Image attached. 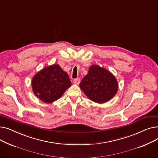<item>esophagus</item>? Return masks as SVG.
Instances as JSON below:
<instances>
[{
  "label": "esophagus",
  "mask_w": 158,
  "mask_h": 158,
  "mask_svg": "<svg viewBox=\"0 0 158 158\" xmlns=\"http://www.w3.org/2000/svg\"><path fill=\"white\" fill-rule=\"evenodd\" d=\"M73 82L75 85H79L80 83V79L77 78V79H75L73 81Z\"/></svg>",
  "instance_id": "34e87169"
}]
</instances>
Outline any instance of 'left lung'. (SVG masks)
Returning <instances> with one entry per match:
<instances>
[{
	"label": "left lung",
	"instance_id": "left-lung-1",
	"mask_svg": "<svg viewBox=\"0 0 158 158\" xmlns=\"http://www.w3.org/2000/svg\"><path fill=\"white\" fill-rule=\"evenodd\" d=\"M79 86L91 101L97 103L108 101L118 89V82L113 75L98 65L90 66Z\"/></svg>",
	"mask_w": 158,
	"mask_h": 158
}]
</instances>
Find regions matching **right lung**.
<instances>
[{"label":"right lung","mask_w":158,"mask_h":158,"mask_svg":"<svg viewBox=\"0 0 158 158\" xmlns=\"http://www.w3.org/2000/svg\"><path fill=\"white\" fill-rule=\"evenodd\" d=\"M71 85L69 75L56 64L38 72L32 80L33 92L41 101L46 103L60 98Z\"/></svg>","instance_id":"right-lung-1"}]
</instances>
